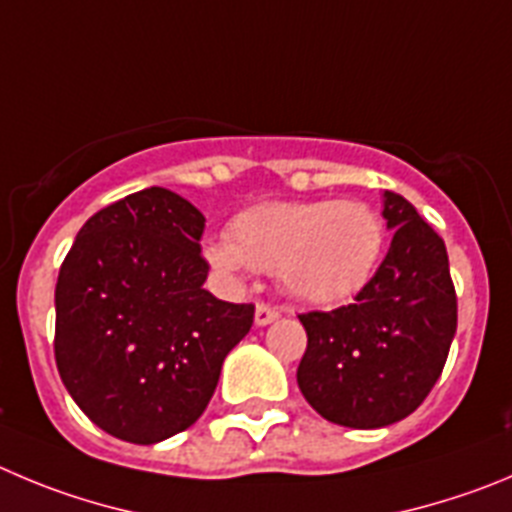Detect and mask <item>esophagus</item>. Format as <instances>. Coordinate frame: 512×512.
Segmentation results:
<instances>
[{"mask_svg": "<svg viewBox=\"0 0 512 512\" xmlns=\"http://www.w3.org/2000/svg\"><path fill=\"white\" fill-rule=\"evenodd\" d=\"M278 315H280L278 308H272V305H267V303H257L255 323H257V326H267V323L275 321Z\"/></svg>", "mask_w": 512, "mask_h": 512, "instance_id": "esophagus-1", "label": "esophagus"}]
</instances>
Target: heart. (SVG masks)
I'll return each instance as SVG.
<instances>
[{
  "mask_svg": "<svg viewBox=\"0 0 512 512\" xmlns=\"http://www.w3.org/2000/svg\"><path fill=\"white\" fill-rule=\"evenodd\" d=\"M384 247L379 214L361 202H265L232 222V240L207 245L224 275L278 270L295 298L333 303L371 278Z\"/></svg>",
  "mask_w": 512,
  "mask_h": 512,
  "instance_id": "b5f03b06",
  "label": "heart"
}]
</instances>
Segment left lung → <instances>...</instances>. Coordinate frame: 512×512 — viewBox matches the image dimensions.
Masks as SVG:
<instances>
[{
  "label": "left lung",
  "instance_id": "1",
  "mask_svg": "<svg viewBox=\"0 0 512 512\" xmlns=\"http://www.w3.org/2000/svg\"><path fill=\"white\" fill-rule=\"evenodd\" d=\"M391 247L351 305L298 315L308 348L305 401L341 427L379 429L409 417L444 369L457 295L444 240L394 191H384Z\"/></svg>",
  "mask_w": 512,
  "mask_h": 512
}]
</instances>
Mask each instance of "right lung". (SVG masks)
Here are the masks:
<instances>
[{
  "label": "right lung",
  "mask_w": 512,
  "mask_h": 512,
  "mask_svg": "<svg viewBox=\"0 0 512 512\" xmlns=\"http://www.w3.org/2000/svg\"><path fill=\"white\" fill-rule=\"evenodd\" d=\"M204 214L161 186L95 212L55 288V361L103 432L156 444L207 409L224 358L250 333L255 305L204 290Z\"/></svg>",
  "instance_id": "1"
}]
</instances>
